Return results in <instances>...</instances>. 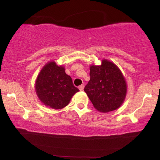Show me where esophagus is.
Segmentation results:
<instances>
[{"label":"esophagus","mask_w":160,"mask_h":160,"mask_svg":"<svg viewBox=\"0 0 160 160\" xmlns=\"http://www.w3.org/2000/svg\"><path fill=\"white\" fill-rule=\"evenodd\" d=\"M84 88H85V85H81L79 86V89H80V91H82L84 90Z\"/></svg>","instance_id":"esophagus-1"}]
</instances>
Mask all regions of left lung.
<instances>
[{"label":"left lung","mask_w":160,"mask_h":160,"mask_svg":"<svg viewBox=\"0 0 160 160\" xmlns=\"http://www.w3.org/2000/svg\"><path fill=\"white\" fill-rule=\"evenodd\" d=\"M90 80L84 91L94 107L102 113L118 109L124 102L127 93L125 78L113 62L103 59L100 66L92 65Z\"/></svg>","instance_id":"1"}]
</instances>
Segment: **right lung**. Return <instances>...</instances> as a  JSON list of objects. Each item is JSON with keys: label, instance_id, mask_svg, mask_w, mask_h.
Here are the masks:
<instances>
[{"label": "right lung", "instance_id": "add662e5", "mask_svg": "<svg viewBox=\"0 0 160 160\" xmlns=\"http://www.w3.org/2000/svg\"><path fill=\"white\" fill-rule=\"evenodd\" d=\"M65 70L63 66H58L54 61L48 62L42 68L35 82L38 98L51 109H63L69 104L72 97L79 92Z\"/></svg>", "mask_w": 160, "mask_h": 160}]
</instances>
